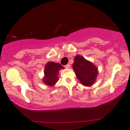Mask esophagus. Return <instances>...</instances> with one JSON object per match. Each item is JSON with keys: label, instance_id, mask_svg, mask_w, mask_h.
I'll list each match as a JSON object with an SVG mask.
<instances>
[{"label": "esophagus", "instance_id": "34e87169", "mask_svg": "<svg viewBox=\"0 0 130 130\" xmlns=\"http://www.w3.org/2000/svg\"><path fill=\"white\" fill-rule=\"evenodd\" d=\"M65 68H67V69H69V68H70V64H67V65H65Z\"/></svg>", "mask_w": 130, "mask_h": 130}]
</instances>
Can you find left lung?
<instances>
[{
  "label": "left lung",
  "mask_w": 130,
  "mask_h": 130,
  "mask_svg": "<svg viewBox=\"0 0 130 130\" xmlns=\"http://www.w3.org/2000/svg\"><path fill=\"white\" fill-rule=\"evenodd\" d=\"M76 76L83 86L90 87L96 81L98 74V68L83 56L76 55L73 63Z\"/></svg>",
  "instance_id": "left-lung-1"
}]
</instances>
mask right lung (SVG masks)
Returning a JSON list of instances; mask_svg holds the SVG:
<instances>
[{
    "label": "right lung",
    "mask_w": 130,
    "mask_h": 130,
    "mask_svg": "<svg viewBox=\"0 0 130 130\" xmlns=\"http://www.w3.org/2000/svg\"><path fill=\"white\" fill-rule=\"evenodd\" d=\"M63 67L60 63L53 62H49L45 65L44 70V77L43 83L51 87H53L59 80V71L63 69Z\"/></svg>",
    "instance_id": "1"
}]
</instances>
